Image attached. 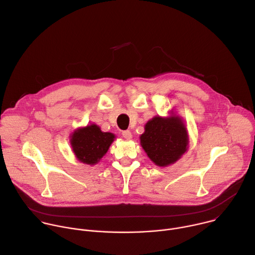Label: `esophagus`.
<instances>
[{
	"mask_svg": "<svg viewBox=\"0 0 255 255\" xmlns=\"http://www.w3.org/2000/svg\"><path fill=\"white\" fill-rule=\"evenodd\" d=\"M122 135H123V137L126 138V139H131V138H132V133H131L129 130L123 131V132H122Z\"/></svg>",
	"mask_w": 255,
	"mask_h": 255,
	"instance_id": "34e87169",
	"label": "esophagus"
}]
</instances>
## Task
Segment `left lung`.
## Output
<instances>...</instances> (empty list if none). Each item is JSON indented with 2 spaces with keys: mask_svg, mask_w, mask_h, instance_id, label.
Listing matches in <instances>:
<instances>
[{
  "mask_svg": "<svg viewBox=\"0 0 255 255\" xmlns=\"http://www.w3.org/2000/svg\"><path fill=\"white\" fill-rule=\"evenodd\" d=\"M139 138L147 156L160 167L175 163L187 152L190 142L185 121L172 111L170 116L150 119Z\"/></svg>",
  "mask_w": 255,
  "mask_h": 255,
  "instance_id": "obj_1",
  "label": "left lung"
}]
</instances>
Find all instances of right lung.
I'll list each match as a JSON object with an SVG mask.
<instances>
[{
	"mask_svg": "<svg viewBox=\"0 0 255 255\" xmlns=\"http://www.w3.org/2000/svg\"><path fill=\"white\" fill-rule=\"evenodd\" d=\"M69 137L70 146L77 159L89 165L97 164L116 138L115 134L103 132L96 124L80 127Z\"/></svg>",
	"mask_w": 255,
	"mask_h": 255,
	"instance_id": "right-lung-1",
	"label": "right lung"
}]
</instances>
